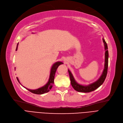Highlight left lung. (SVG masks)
<instances>
[{
  "label": "left lung",
  "mask_w": 123,
  "mask_h": 123,
  "mask_svg": "<svg viewBox=\"0 0 123 123\" xmlns=\"http://www.w3.org/2000/svg\"><path fill=\"white\" fill-rule=\"evenodd\" d=\"M103 41L104 43L105 49V68L104 71L101 75L100 77L98 78L97 81L94 82L92 83L88 84L87 85H82L81 84H78L75 80L72 74L70 72V71L68 69V72L69 74V77H70L71 84L73 88L78 92H89L93 91V90L97 89L99 87L100 85L102 84L105 80L106 78V75H107L108 68V59H109V52L108 45L106 44L105 39L103 38Z\"/></svg>",
  "instance_id": "1"
}]
</instances>
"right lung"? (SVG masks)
Wrapping results in <instances>:
<instances>
[{"instance_id": "add662e5", "label": "right lung", "mask_w": 123, "mask_h": 123, "mask_svg": "<svg viewBox=\"0 0 123 123\" xmlns=\"http://www.w3.org/2000/svg\"><path fill=\"white\" fill-rule=\"evenodd\" d=\"M18 43L17 44L16 50H18ZM63 64V62L59 61V62H57L55 63L53 65V66H52V68L51 69V71H50V77H49V80H48V82L47 83V84H46L44 86L40 87L38 89H35V90L30 89H28L27 88L25 87L24 86H23V87H24L26 89H28L29 91H30V92L33 93H35V94H44L45 93L49 92L50 91V90L52 88L53 84H54L55 74L56 71L57 70V69L58 68L59 66L61 64ZM17 80H18V81L19 82V81L18 78L17 77Z\"/></svg>"}]
</instances>
